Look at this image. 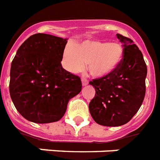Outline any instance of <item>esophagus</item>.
Returning a JSON list of instances; mask_svg holds the SVG:
<instances>
[{"mask_svg":"<svg viewBox=\"0 0 160 160\" xmlns=\"http://www.w3.org/2000/svg\"><path fill=\"white\" fill-rule=\"evenodd\" d=\"M88 85V80H86V79H82V86H86Z\"/></svg>","mask_w":160,"mask_h":160,"instance_id":"esophagus-1","label":"esophagus"}]
</instances>
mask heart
<instances>
[{
	"label": "heart",
	"instance_id": "obj_1",
	"mask_svg": "<svg viewBox=\"0 0 160 160\" xmlns=\"http://www.w3.org/2000/svg\"><path fill=\"white\" fill-rule=\"evenodd\" d=\"M124 57L122 46L101 41H85L74 45V48L66 47L62 52V63L70 73L75 74L85 68L92 76L102 78L115 70Z\"/></svg>",
	"mask_w": 160,
	"mask_h": 160
}]
</instances>
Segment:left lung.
<instances>
[{"mask_svg":"<svg viewBox=\"0 0 160 160\" xmlns=\"http://www.w3.org/2000/svg\"><path fill=\"white\" fill-rule=\"evenodd\" d=\"M124 57L113 73L90 81L96 94L89 104L91 115L104 126H119L137 113L146 92L147 65L142 53L131 39L117 34Z\"/></svg>","mask_w":160,"mask_h":160,"instance_id":"1","label":"left lung"}]
</instances>
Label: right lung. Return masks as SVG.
Returning a JSON list of instances; mask_svg holds the SVG:
<instances>
[{
    "instance_id": "obj_1",
    "label": "right lung",
    "mask_w": 160,
    "mask_h": 160,
    "mask_svg": "<svg viewBox=\"0 0 160 160\" xmlns=\"http://www.w3.org/2000/svg\"><path fill=\"white\" fill-rule=\"evenodd\" d=\"M67 40L47 34L31 35L20 46L12 62L11 98L18 113L29 121H58L68 101L81 91L80 77L61 64Z\"/></svg>"
}]
</instances>
